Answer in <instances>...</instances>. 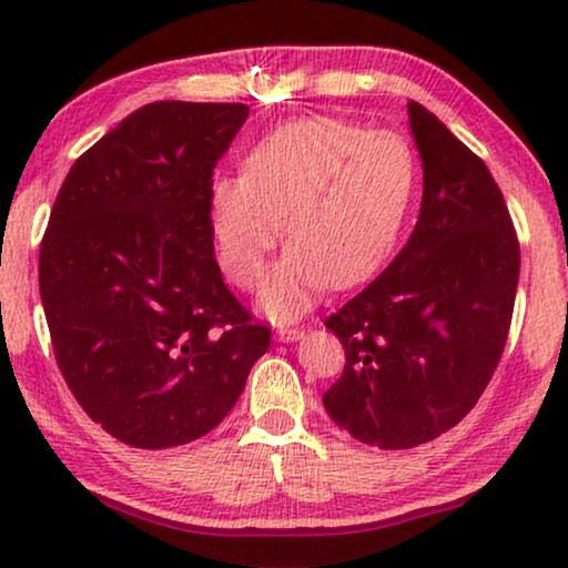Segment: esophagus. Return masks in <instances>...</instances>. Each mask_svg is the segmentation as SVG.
Segmentation results:
<instances>
[{
    "label": "esophagus",
    "mask_w": 568,
    "mask_h": 568,
    "mask_svg": "<svg viewBox=\"0 0 568 568\" xmlns=\"http://www.w3.org/2000/svg\"><path fill=\"white\" fill-rule=\"evenodd\" d=\"M303 335H305V328H297V325H281V328H277V338L285 343L301 341Z\"/></svg>",
    "instance_id": "obj_1"
}]
</instances>
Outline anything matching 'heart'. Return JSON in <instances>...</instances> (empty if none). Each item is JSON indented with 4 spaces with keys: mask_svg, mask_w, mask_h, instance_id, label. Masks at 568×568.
<instances>
[{
    "mask_svg": "<svg viewBox=\"0 0 568 568\" xmlns=\"http://www.w3.org/2000/svg\"><path fill=\"white\" fill-rule=\"evenodd\" d=\"M413 190L416 158L400 134L335 118L283 124L247 152L243 178L213 182L220 265L243 291L261 287L285 223L291 247L263 307L291 318L325 285L351 287L386 261Z\"/></svg>",
    "mask_w": 568,
    "mask_h": 568,
    "instance_id": "b5f03b06",
    "label": "heart"
}]
</instances>
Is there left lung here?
<instances>
[{
	"mask_svg": "<svg viewBox=\"0 0 568 568\" xmlns=\"http://www.w3.org/2000/svg\"><path fill=\"white\" fill-rule=\"evenodd\" d=\"M418 223L386 271L325 321L345 348L333 423L386 450L446 434L476 406L511 328L521 250L501 190L434 112L408 102Z\"/></svg>",
	"mask_w": 568,
	"mask_h": 568,
	"instance_id": "8db88e82",
	"label": "left lung"
}]
</instances>
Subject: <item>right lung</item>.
Masks as SVG:
<instances>
[{"label":"right lung","instance_id":"right-lung-1","mask_svg":"<svg viewBox=\"0 0 568 568\" xmlns=\"http://www.w3.org/2000/svg\"><path fill=\"white\" fill-rule=\"evenodd\" d=\"M240 102H150L77 158L40 247L57 365L122 444L172 448L213 430L271 345L220 275L213 170Z\"/></svg>","mask_w":568,"mask_h":568}]
</instances>
